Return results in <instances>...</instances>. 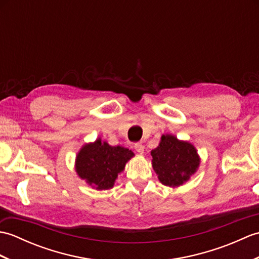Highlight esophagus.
Wrapping results in <instances>:
<instances>
[{
  "label": "esophagus",
  "instance_id": "esophagus-1",
  "mask_svg": "<svg viewBox=\"0 0 259 259\" xmlns=\"http://www.w3.org/2000/svg\"><path fill=\"white\" fill-rule=\"evenodd\" d=\"M135 149H136V151L138 152V153H144L145 147H144V145L141 144V142H136V144H135Z\"/></svg>",
  "mask_w": 259,
  "mask_h": 259
}]
</instances>
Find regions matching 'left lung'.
<instances>
[{
    "label": "left lung",
    "instance_id": "left-lung-1",
    "mask_svg": "<svg viewBox=\"0 0 259 259\" xmlns=\"http://www.w3.org/2000/svg\"><path fill=\"white\" fill-rule=\"evenodd\" d=\"M151 156L159 180L169 187L183 185L199 166L195 147L171 135L161 137L160 144L151 151Z\"/></svg>",
    "mask_w": 259,
    "mask_h": 259
}]
</instances>
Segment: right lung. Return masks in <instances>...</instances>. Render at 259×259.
Returning a JSON list of instances; mask_svg holds the SVG:
<instances>
[{"instance_id": "right-lung-1", "label": "right lung", "mask_w": 259, "mask_h": 259, "mask_svg": "<svg viewBox=\"0 0 259 259\" xmlns=\"http://www.w3.org/2000/svg\"><path fill=\"white\" fill-rule=\"evenodd\" d=\"M134 152L123 147H112L98 139L85 145L76 157V172L97 189L112 188L118 175Z\"/></svg>"}]
</instances>
